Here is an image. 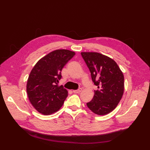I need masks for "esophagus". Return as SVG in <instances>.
<instances>
[{"label":"esophagus","instance_id":"1","mask_svg":"<svg viewBox=\"0 0 150 150\" xmlns=\"http://www.w3.org/2000/svg\"><path fill=\"white\" fill-rule=\"evenodd\" d=\"M82 91V89L81 88H79L78 90H73V92L75 93H80V92Z\"/></svg>","mask_w":150,"mask_h":150}]
</instances>
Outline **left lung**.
Here are the masks:
<instances>
[{"label":"left lung","instance_id":"8db88e82","mask_svg":"<svg viewBox=\"0 0 150 150\" xmlns=\"http://www.w3.org/2000/svg\"><path fill=\"white\" fill-rule=\"evenodd\" d=\"M81 55L91 73L98 90L93 99L86 103L95 114L104 115L112 111L122 98L124 82L122 72L110 57L97 52H82Z\"/></svg>","mask_w":150,"mask_h":150}]
</instances>
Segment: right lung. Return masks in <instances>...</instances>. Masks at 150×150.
<instances>
[{
	"label": "right lung",
	"instance_id": "right-lung-1",
	"mask_svg": "<svg viewBox=\"0 0 150 150\" xmlns=\"http://www.w3.org/2000/svg\"><path fill=\"white\" fill-rule=\"evenodd\" d=\"M75 55L69 50H55L40 59L31 70L27 82V93L30 103L39 113L47 115L62 107L68 92L58 83L64 66Z\"/></svg>",
	"mask_w": 150,
	"mask_h": 150
}]
</instances>
